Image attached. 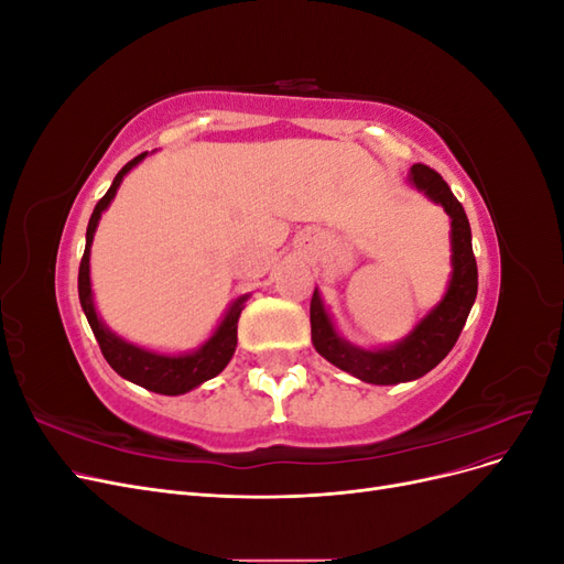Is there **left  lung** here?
<instances>
[{"instance_id":"1","label":"left lung","mask_w":564,"mask_h":564,"mask_svg":"<svg viewBox=\"0 0 564 564\" xmlns=\"http://www.w3.org/2000/svg\"><path fill=\"white\" fill-rule=\"evenodd\" d=\"M409 183L431 202L440 204L449 216L452 278L445 296L414 324V329L402 340L381 348L355 346L340 336L329 311L324 308L317 286L311 301V334L315 350L334 367L373 386L416 381L445 360L460 329H464L477 296V263L473 256L470 224L460 202L452 195L442 176L425 164H414L409 169Z\"/></svg>"}]
</instances>
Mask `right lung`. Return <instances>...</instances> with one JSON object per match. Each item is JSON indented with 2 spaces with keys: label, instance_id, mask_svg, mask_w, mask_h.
<instances>
[{
  "label": "right lung",
  "instance_id": "1",
  "mask_svg": "<svg viewBox=\"0 0 564 564\" xmlns=\"http://www.w3.org/2000/svg\"><path fill=\"white\" fill-rule=\"evenodd\" d=\"M148 158V152L143 155L133 158L129 164L122 166L110 185V191L104 195L96 204V209L89 218L87 226V247H84V256L79 263V280H77V289H79V303L82 311L89 319V327L98 340L100 352L108 360V365L119 373V377L141 386L145 390L160 392V395H183V392L193 390L197 386H202L204 381L214 379L216 373H220L226 369V365L230 362V357L237 348V319H240L242 311H245V301L249 299V294L235 299L230 303V308L226 311L224 319L218 322V327L214 329V334L204 340V344L191 352H158L150 350L143 346H135L131 340H124L122 336H117L108 324L100 319L96 303H94V292H91V265H89V256H91V245H94V232L98 228L100 214H104L110 202L117 195V187L122 185L124 176L131 172L135 164H141Z\"/></svg>",
  "mask_w": 564,
  "mask_h": 564
}]
</instances>
